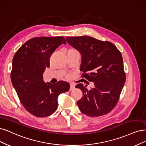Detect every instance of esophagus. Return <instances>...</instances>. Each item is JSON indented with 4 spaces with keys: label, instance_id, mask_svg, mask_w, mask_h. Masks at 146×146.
<instances>
[{
    "label": "esophagus",
    "instance_id": "esophagus-1",
    "mask_svg": "<svg viewBox=\"0 0 146 146\" xmlns=\"http://www.w3.org/2000/svg\"><path fill=\"white\" fill-rule=\"evenodd\" d=\"M74 89V85L73 84H70V90L72 91Z\"/></svg>",
    "mask_w": 146,
    "mask_h": 146
}]
</instances>
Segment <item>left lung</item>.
Here are the masks:
<instances>
[{
  "mask_svg": "<svg viewBox=\"0 0 146 146\" xmlns=\"http://www.w3.org/2000/svg\"><path fill=\"white\" fill-rule=\"evenodd\" d=\"M66 40L81 55L82 77L94 85L90 90L82 84L76 86L83 94L77 102L80 112L93 117L108 114L117 104L126 81L120 52L112 42L89 36H67Z\"/></svg>",
  "mask_w": 146,
  "mask_h": 146,
  "instance_id": "1",
  "label": "left lung"
}]
</instances>
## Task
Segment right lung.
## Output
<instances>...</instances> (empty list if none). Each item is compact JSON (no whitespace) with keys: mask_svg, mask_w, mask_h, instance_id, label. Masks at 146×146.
Masks as SVG:
<instances>
[{"mask_svg":"<svg viewBox=\"0 0 146 146\" xmlns=\"http://www.w3.org/2000/svg\"><path fill=\"white\" fill-rule=\"evenodd\" d=\"M62 44H66L62 36L34 38L21 46L13 57L12 84L25 108L36 117L52 114L58 108V96L70 89L68 82L52 84L43 80L52 54Z\"/></svg>","mask_w":146,"mask_h":146,"instance_id":"1","label":"right lung"}]
</instances>
